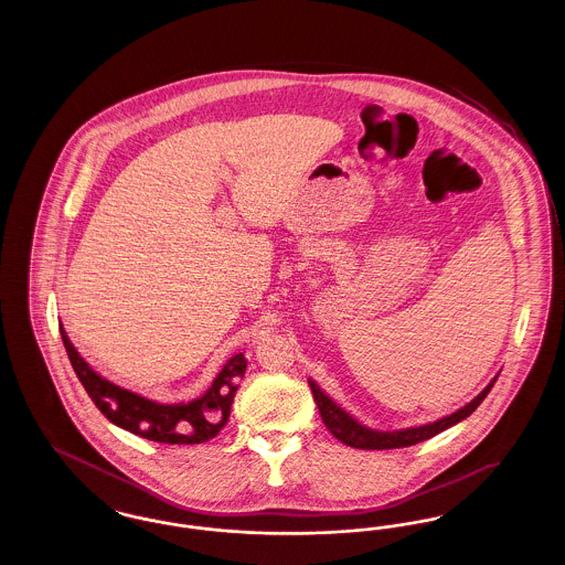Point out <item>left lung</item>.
I'll list each match as a JSON object with an SVG mask.
<instances>
[{
  "label": "left lung",
  "mask_w": 565,
  "mask_h": 565,
  "mask_svg": "<svg viewBox=\"0 0 565 565\" xmlns=\"http://www.w3.org/2000/svg\"><path fill=\"white\" fill-rule=\"evenodd\" d=\"M495 379H498V376H493V379L489 381V385L484 387L483 392H481L477 398H472L466 406L457 408L456 413H451V415H447V417H443V419H436V422L426 424V426L404 428V430L394 431L371 430V428L358 424V422L351 417L350 413H345L330 396L323 394L322 390H320V385H318L316 381L309 379V387H311L316 404H318V408H320L322 422L326 424V428L332 431L334 438H339V440L345 443L348 447H355V449H376V451H381V449H401V447L417 445V443H422V440H428L431 436H436V434H440V431L456 426L461 419H466L479 404L483 403L484 396L491 392Z\"/></svg>",
  "instance_id": "obj_1"
}]
</instances>
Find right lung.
<instances>
[{
	"mask_svg": "<svg viewBox=\"0 0 565 565\" xmlns=\"http://www.w3.org/2000/svg\"><path fill=\"white\" fill-rule=\"evenodd\" d=\"M58 330L70 362L86 394L118 428L164 445H199L214 438L226 426L231 404L239 387L237 383L245 375L247 366L243 353L233 355L224 364V369L217 373L214 383L201 398H194L190 403L161 404L148 401L95 373L72 345L61 322Z\"/></svg>",
	"mask_w": 565,
	"mask_h": 565,
	"instance_id": "1",
	"label": "right lung"
}]
</instances>
